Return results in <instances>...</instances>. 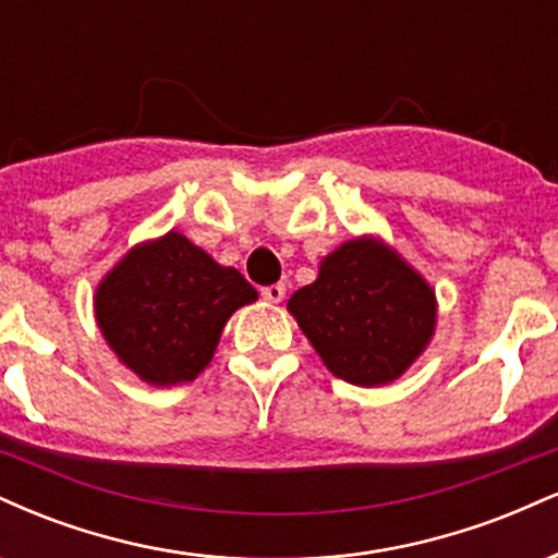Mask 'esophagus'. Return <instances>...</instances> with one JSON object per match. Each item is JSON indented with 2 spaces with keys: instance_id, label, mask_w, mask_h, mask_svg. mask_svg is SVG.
I'll use <instances>...</instances> for the list:
<instances>
[{
  "instance_id": "34e87169",
  "label": "esophagus",
  "mask_w": 558,
  "mask_h": 558,
  "mask_svg": "<svg viewBox=\"0 0 558 558\" xmlns=\"http://www.w3.org/2000/svg\"><path fill=\"white\" fill-rule=\"evenodd\" d=\"M283 296H286V286L283 283L262 288V299L270 301V304H278V301H283Z\"/></svg>"
}]
</instances>
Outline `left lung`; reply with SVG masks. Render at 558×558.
I'll use <instances>...</instances> for the list:
<instances>
[{
	"label": "left lung",
	"mask_w": 558,
	"mask_h": 558,
	"mask_svg": "<svg viewBox=\"0 0 558 558\" xmlns=\"http://www.w3.org/2000/svg\"><path fill=\"white\" fill-rule=\"evenodd\" d=\"M288 312L325 367L362 388L399 380L438 325L433 286L377 235H356L330 252L315 283L288 299Z\"/></svg>",
	"instance_id": "8db88e82"
}]
</instances>
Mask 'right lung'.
I'll return each mask as SVG.
<instances>
[{"label":"right lung","mask_w":558,"mask_h":558,"mask_svg":"<svg viewBox=\"0 0 558 558\" xmlns=\"http://www.w3.org/2000/svg\"><path fill=\"white\" fill-rule=\"evenodd\" d=\"M235 267H222L178 230L128 248L94 291V317L123 367L155 388L196 380L222 328L257 301Z\"/></svg>","instance_id":"add662e5"}]
</instances>
